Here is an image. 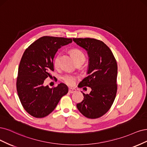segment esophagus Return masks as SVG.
<instances>
[{"label":"esophagus","instance_id":"1","mask_svg":"<svg viewBox=\"0 0 147 147\" xmlns=\"http://www.w3.org/2000/svg\"><path fill=\"white\" fill-rule=\"evenodd\" d=\"M69 92L70 93H73L74 92H76V90L75 88H69Z\"/></svg>","mask_w":147,"mask_h":147}]
</instances>
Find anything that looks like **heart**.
Instances as JSON below:
<instances>
[{
	"label": "heart",
	"mask_w": 147,
	"mask_h": 147,
	"mask_svg": "<svg viewBox=\"0 0 147 147\" xmlns=\"http://www.w3.org/2000/svg\"><path fill=\"white\" fill-rule=\"evenodd\" d=\"M71 54L75 62H76L78 61L85 60V55L80 49H78L76 48L73 49L71 50ZM60 58V54H57L55 56V57L54 60V65L55 68L59 67ZM61 79H62V80L66 84H67L68 86H71L74 84L76 80L77 77L72 74H67L63 76Z\"/></svg>",
	"instance_id": "b5f03b06"
}]
</instances>
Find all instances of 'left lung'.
<instances>
[{
    "label": "left lung",
    "instance_id": "8db88e82",
    "mask_svg": "<svg viewBox=\"0 0 147 147\" xmlns=\"http://www.w3.org/2000/svg\"><path fill=\"white\" fill-rule=\"evenodd\" d=\"M76 44L87 51L89 65L87 74L79 87H89V94L83 93L84 100L77 108L87 118L102 117L110 109L117 91V63L110 48L102 41L94 38H73Z\"/></svg>",
    "mask_w": 147,
    "mask_h": 147
}]
</instances>
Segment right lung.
Returning a JSON list of instances; mask_svg holds the SVG:
<instances>
[{
	"instance_id": "right-lung-1",
	"label": "right lung",
	"mask_w": 147,
	"mask_h": 147,
	"mask_svg": "<svg viewBox=\"0 0 147 147\" xmlns=\"http://www.w3.org/2000/svg\"><path fill=\"white\" fill-rule=\"evenodd\" d=\"M71 42L72 38L45 36L25 50L18 68L16 89L22 106L30 115L35 118L48 115L68 93V87L63 83L51 88L43 84L54 71L57 51Z\"/></svg>"
}]
</instances>
